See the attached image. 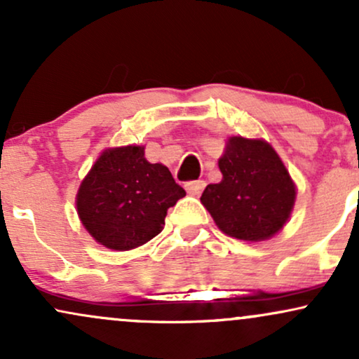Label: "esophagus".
I'll return each instance as SVG.
<instances>
[{
	"mask_svg": "<svg viewBox=\"0 0 359 359\" xmlns=\"http://www.w3.org/2000/svg\"><path fill=\"white\" fill-rule=\"evenodd\" d=\"M206 183L203 180H196V181H188L187 184H184V188H187V191L189 194H193V196H198V194H201L203 189H205Z\"/></svg>",
	"mask_w": 359,
	"mask_h": 359,
	"instance_id": "obj_1",
	"label": "esophagus"
}]
</instances>
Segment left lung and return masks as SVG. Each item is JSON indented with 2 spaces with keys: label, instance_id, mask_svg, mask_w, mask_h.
<instances>
[{
  "label": "left lung",
  "instance_id": "left-lung-1",
  "mask_svg": "<svg viewBox=\"0 0 359 359\" xmlns=\"http://www.w3.org/2000/svg\"><path fill=\"white\" fill-rule=\"evenodd\" d=\"M218 166L223 180L208 184L201 203L221 231L238 240L263 241L285 226L296 188L266 141L233 136Z\"/></svg>",
  "mask_w": 359,
  "mask_h": 359
}]
</instances>
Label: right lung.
Returning <instances> with one entry per match:
<instances>
[{
	"label": "right lung",
	"instance_id": "right-lung-1",
	"mask_svg": "<svg viewBox=\"0 0 359 359\" xmlns=\"http://www.w3.org/2000/svg\"><path fill=\"white\" fill-rule=\"evenodd\" d=\"M187 191L170 170L144 158L143 146L106 149L83 180L79 219L109 250L138 248L161 233L168 210Z\"/></svg>",
	"mask_w": 359,
	"mask_h": 359
}]
</instances>
